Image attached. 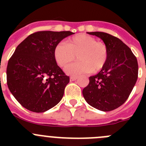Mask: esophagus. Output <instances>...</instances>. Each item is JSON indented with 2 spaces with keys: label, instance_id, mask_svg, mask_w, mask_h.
<instances>
[{
  "label": "esophagus",
  "instance_id": "34e87169",
  "mask_svg": "<svg viewBox=\"0 0 146 146\" xmlns=\"http://www.w3.org/2000/svg\"><path fill=\"white\" fill-rule=\"evenodd\" d=\"M77 78H78V77H76V76H72V77H70V80L71 81H74V80H76Z\"/></svg>",
  "mask_w": 146,
  "mask_h": 146
}]
</instances>
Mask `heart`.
I'll return each instance as SVG.
<instances>
[{"instance_id":"heart-1","label":"heart","mask_w":146,"mask_h":146,"mask_svg":"<svg viewBox=\"0 0 146 146\" xmlns=\"http://www.w3.org/2000/svg\"><path fill=\"white\" fill-rule=\"evenodd\" d=\"M109 50L104 42H98L94 37L80 33L59 43L54 49V58L58 65L66 68L75 59L78 61L66 69L70 75L99 72L107 64Z\"/></svg>"}]
</instances>
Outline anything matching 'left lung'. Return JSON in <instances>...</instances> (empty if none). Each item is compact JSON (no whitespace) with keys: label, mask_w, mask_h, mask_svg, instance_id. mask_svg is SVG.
Wrapping results in <instances>:
<instances>
[{"label":"left lung","mask_w":146,"mask_h":146,"mask_svg":"<svg viewBox=\"0 0 146 146\" xmlns=\"http://www.w3.org/2000/svg\"><path fill=\"white\" fill-rule=\"evenodd\" d=\"M99 37L109 50L107 64L96 75L89 77L82 95L91 106L102 111L116 109L128 99L138 77L137 60L121 39L104 32H87Z\"/></svg>","instance_id":"1"}]
</instances>
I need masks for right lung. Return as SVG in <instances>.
Masks as SVG:
<instances>
[{
  "instance_id": "add662e5",
  "label": "right lung",
  "mask_w": 146,
  "mask_h": 146,
  "mask_svg": "<svg viewBox=\"0 0 146 146\" xmlns=\"http://www.w3.org/2000/svg\"><path fill=\"white\" fill-rule=\"evenodd\" d=\"M71 31H37L17 47L8 62L9 91L22 106L43 113L55 106L64 96L69 77L54 58L55 46Z\"/></svg>"
}]
</instances>
